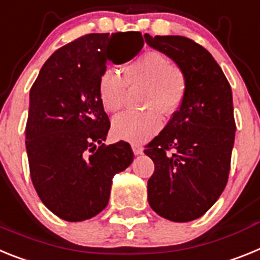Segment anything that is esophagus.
Listing matches in <instances>:
<instances>
[{"instance_id":"esophagus-1","label":"esophagus","mask_w":260,"mask_h":260,"mask_svg":"<svg viewBox=\"0 0 260 260\" xmlns=\"http://www.w3.org/2000/svg\"><path fill=\"white\" fill-rule=\"evenodd\" d=\"M132 150H133V153H135V155H140V154H143L144 148H143V145H141V144L133 143L132 144Z\"/></svg>"}]
</instances>
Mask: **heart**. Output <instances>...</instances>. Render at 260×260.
<instances>
[{
	"mask_svg": "<svg viewBox=\"0 0 260 260\" xmlns=\"http://www.w3.org/2000/svg\"><path fill=\"white\" fill-rule=\"evenodd\" d=\"M128 89L145 87L141 106L144 114H124L112 121L116 139L144 143L162 128V117L178 111L187 91V76L178 65L158 52H146L123 69V78L107 71L98 85L99 99L106 111L116 114L124 107Z\"/></svg>",
	"mask_w": 260,
	"mask_h": 260,
	"instance_id": "obj_1",
	"label": "heart"
}]
</instances>
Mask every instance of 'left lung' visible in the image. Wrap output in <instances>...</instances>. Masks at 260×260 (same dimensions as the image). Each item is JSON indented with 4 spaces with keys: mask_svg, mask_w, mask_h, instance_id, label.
Instances as JSON below:
<instances>
[{
    "mask_svg": "<svg viewBox=\"0 0 260 260\" xmlns=\"http://www.w3.org/2000/svg\"><path fill=\"white\" fill-rule=\"evenodd\" d=\"M145 42L187 76L179 110L144 150L154 162L148 202L161 217L188 222L202 217L228 183L236 136L232 89L213 56L193 40L145 34Z\"/></svg>",
    "mask_w": 260,
    "mask_h": 260,
    "instance_id": "left-lung-1",
    "label": "left lung"
}]
</instances>
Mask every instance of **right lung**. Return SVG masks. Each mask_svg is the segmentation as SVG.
Returning <instances> with one entry per match:
<instances>
[{"label": "right lung", "instance_id": "add662e5", "mask_svg": "<svg viewBox=\"0 0 260 260\" xmlns=\"http://www.w3.org/2000/svg\"><path fill=\"white\" fill-rule=\"evenodd\" d=\"M131 35L139 44L127 32L89 34L68 43L44 62L31 87L26 125L31 179L43 204L69 222L102 212L112 178L133 161L125 141L103 144L110 120L98 94L114 51H123V61L143 48L141 34Z\"/></svg>", "mask_w": 260, "mask_h": 260}]
</instances>
